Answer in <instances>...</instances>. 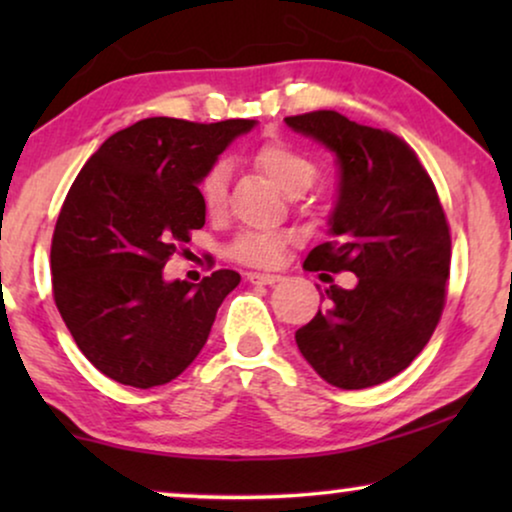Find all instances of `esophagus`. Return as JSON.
Here are the masks:
<instances>
[{"label":"esophagus","mask_w":512,"mask_h":512,"mask_svg":"<svg viewBox=\"0 0 512 512\" xmlns=\"http://www.w3.org/2000/svg\"><path fill=\"white\" fill-rule=\"evenodd\" d=\"M247 279L251 284H268V286H275L282 282V275H270V272H249Z\"/></svg>","instance_id":"obj_1"}]
</instances>
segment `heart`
I'll list each match as a JSON object with an SVG mask.
<instances>
[{
    "label": "heart",
    "mask_w": 512,
    "mask_h": 512,
    "mask_svg": "<svg viewBox=\"0 0 512 512\" xmlns=\"http://www.w3.org/2000/svg\"><path fill=\"white\" fill-rule=\"evenodd\" d=\"M256 165L261 167L272 184L286 195H303L305 191L319 181L321 165L319 160L310 156V153L298 149L289 142H270L263 144L256 151ZM228 163L219 160V163L209 165L207 172L202 174L198 181V195L202 207L209 216H219L226 212L228 205ZM286 240L279 233L272 230H254L247 228L235 235L230 242L228 254L235 258L237 263L256 265V268H270L282 261Z\"/></svg>",
    "instance_id": "1"
}]
</instances>
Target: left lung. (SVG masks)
<instances>
[{"label": "left lung", "mask_w": 512, "mask_h": 512, "mask_svg": "<svg viewBox=\"0 0 512 512\" xmlns=\"http://www.w3.org/2000/svg\"><path fill=\"white\" fill-rule=\"evenodd\" d=\"M286 123L340 163L333 240L314 247L303 268L356 275L352 289L328 286L326 310L296 331L298 349L333 387H375L408 368L436 331L450 279V223L429 172L394 132L333 109Z\"/></svg>", "instance_id": "obj_1"}]
</instances>
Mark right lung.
<instances>
[{
    "label": "right lung",
    "instance_id": "1",
    "mask_svg": "<svg viewBox=\"0 0 512 512\" xmlns=\"http://www.w3.org/2000/svg\"><path fill=\"white\" fill-rule=\"evenodd\" d=\"M251 128L249 118H144L76 174L51 240L53 298L76 347L111 380L151 389L179 377L240 284L235 270L167 284L163 268L205 226L200 177Z\"/></svg>",
    "mask_w": 512,
    "mask_h": 512
}]
</instances>
